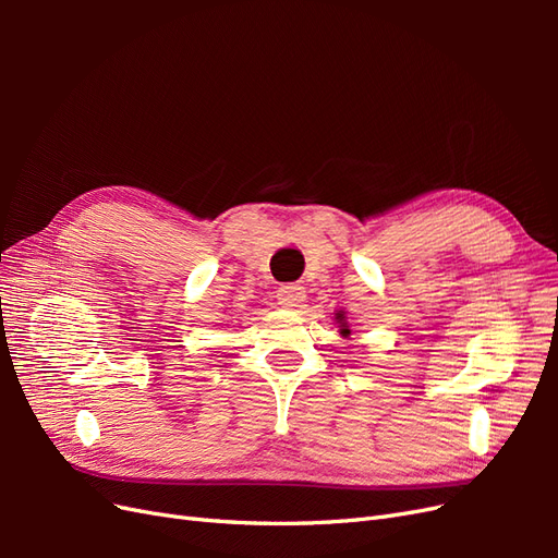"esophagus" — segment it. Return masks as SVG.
Listing matches in <instances>:
<instances>
[{"label":"esophagus","mask_w":558,"mask_h":558,"mask_svg":"<svg viewBox=\"0 0 558 558\" xmlns=\"http://www.w3.org/2000/svg\"><path fill=\"white\" fill-rule=\"evenodd\" d=\"M305 286L300 283H286L281 286V289L277 291V300L279 305L289 307V310H295V307H302V302H305Z\"/></svg>","instance_id":"esophagus-1"}]
</instances>
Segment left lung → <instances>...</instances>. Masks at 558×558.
<instances>
[{
	"mask_svg": "<svg viewBox=\"0 0 558 558\" xmlns=\"http://www.w3.org/2000/svg\"><path fill=\"white\" fill-rule=\"evenodd\" d=\"M344 316H340V320H342ZM342 335H349V328H347V324H342Z\"/></svg>",
	"mask_w": 558,
	"mask_h": 558,
	"instance_id": "1",
	"label": "left lung"
}]
</instances>
